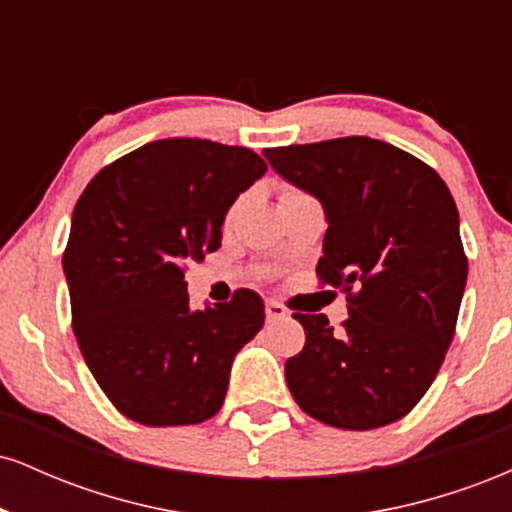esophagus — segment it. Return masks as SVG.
Masks as SVG:
<instances>
[{
	"label": "esophagus",
	"mask_w": 512,
	"mask_h": 512,
	"mask_svg": "<svg viewBox=\"0 0 512 512\" xmlns=\"http://www.w3.org/2000/svg\"><path fill=\"white\" fill-rule=\"evenodd\" d=\"M267 320H281V317H286L289 315V310L284 308V305L281 303H276V301H267Z\"/></svg>",
	"instance_id": "obj_1"
}]
</instances>
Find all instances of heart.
<instances>
[{
  "label": "heart",
  "mask_w": 512,
  "mask_h": 512,
  "mask_svg": "<svg viewBox=\"0 0 512 512\" xmlns=\"http://www.w3.org/2000/svg\"><path fill=\"white\" fill-rule=\"evenodd\" d=\"M298 197H305V195H303V192H296V190H286L284 197H281V202H286V199H298ZM236 209H238V204H236V207H231V211H228V221L233 219Z\"/></svg>",
  "instance_id": "heart-1"
}]
</instances>
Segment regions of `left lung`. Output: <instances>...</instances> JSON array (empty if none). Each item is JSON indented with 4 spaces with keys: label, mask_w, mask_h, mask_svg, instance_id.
Returning <instances> with one entry per match:
<instances>
[{
    "label": "left lung",
    "mask_w": 512,
    "mask_h": 512,
    "mask_svg": "<svg viewBox=\"0 0 512 512\" xmlns=\"http://www.w3.org/2000/svg\"><path fill=\"white\" fill-rule=\"evenodd\" d=\"M264 156L322 204L317 276L349 293L342 330L322 313L293 315L305 330L303 351L286 361L293 399L346 431L402 419L443 366L467 284L448 185L416 156L370 137L279 146Z\"/></svg>",
    "instance_id": "1"
}]
</instances>
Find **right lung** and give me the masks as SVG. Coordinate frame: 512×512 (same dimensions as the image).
Wrapping results in <instances>:
<instances>
[{"label": "right lung", "mask_w": 512, "mask_h": 512, "mask_svg": "<svg viewBox=\"0 0 512 512\" xmlns=\"http://www.w3.org/2000/svg\"><path fill=\"white\" fill-rule=\"evenodd\" d=\"M264 170L245 146L161 139L103 168L76 202L62 257L72 327L127 419L187 426L221 409L264 303L240 289L231 303L192 310L185 264L221 248L228 209Z\"/></svg>", "instance_id": "right-lung-1"}]
</instances>
